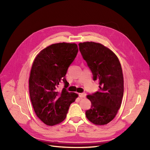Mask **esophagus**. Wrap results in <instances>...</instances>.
<instances>
[{
  "instance_id": "esophagus-1",
  "label": "esophagus",
  "mask_w": 150,
  "mask_h": 150,
  "mask_svg": "<svg viewBox=\"0 0 150 150\" xmlns=\"http://www.w3.org/2000/svg\"><path fill=\"white\" fill-rule=\"evenodd\" d=\"M86 96V94L85 93H79V96L80 98H85Z\"/></svg>"
}]
</instances>
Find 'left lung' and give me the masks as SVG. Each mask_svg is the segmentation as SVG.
I'll return each instance as SVG.
<instances>
[{
  "mask_svg": "<svg viewBox=\"0 0 150 150\" xmlns=\"http://www.w3.org/2000/svg\"><path fill=\"white\" fill-rule=\"evenodd\" d=\"M79 51L91 70L94 81H99V89L87 98L91 108L86 111L88 120L96 125L109 123L121 107L124 80L120 62L111 49L100 43L79 44Z\"/></svg>",
  "mask_w": 150,
  "mask_h": 150,
  "instance_id": "8db88e82",
  "label": "left lung"
}]
</instances>
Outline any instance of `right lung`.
Instances as JSON below:
<instances>
[{
  "label": "right lung",
  "mask_w": 150,
  "mask_h": 150,
  "mask_svg": "<svg viewBox=\"0 0 150 150\" xmlns=\"http://www.w3.org/2000/svg\"><path fill=\"white\" fill-rule=\"evenodd\" d=\"M78 52L75 43L50 45L40 51L33 63L29 80L30 101L36 115L44 124L54 126L64 121L78 94L66 91L65 76ZM62 80L65 88L58 92Z\"/></svg>",
  "instance_id": "right-lung-1"
}]
</instances>
